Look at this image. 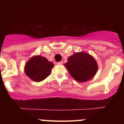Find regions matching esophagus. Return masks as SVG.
<instances>
[{
  "label": "esophagus",
  "instance_id": "obj_1",
  "mask_svg": "<svg viewBox=\"0 0 124 124\" xmlns=\"http://www.w3.org/2000/svg\"><path fill=\"white\" fill-rule=\"evenodd\" d=\"M62 63H63V62H62V61H60V62H57V64L59 65H62Z\"/></svg>",
  "mask_w": 124,
  "mask_h": 124
}]
</instances>
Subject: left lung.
I'll return each mask as SVG.
<instances>
[{"mask_svg": "<svg viewBox=\"0 0 124 124\" xmlns=\"http://www.w3.org/2000/svg\"><path fill=\"white\" fill-rule=\"evenodd\" d=\"M71 76L79 82L89 80L97 73V62L92 56L86 53L79 52L70 56L65 64Z\"/></svg>", "mask_w": 124, "mask_h": 124, "instance_id": "1", "label": "left lung"}]
</instances>
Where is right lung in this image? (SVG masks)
Masks as SVG:
<instances>
[{"label":"right lung","instance_id":"add662e5","mask_svg":"<svg viewBox=\"0 0 124 124\" xmlns=\"http://www.w3.org/2000/svg\"><path fill=\"white\" fill-rule=\"evenodd\" d=\"M53 63L46 57L36 56L32 57L25 65V73L35 82H41L51 74Z\"/></svg>","mask_w":124,"mask_h":124}]
</instances>
